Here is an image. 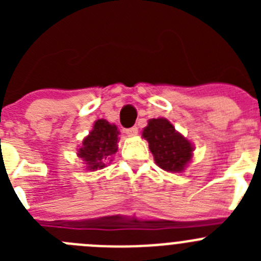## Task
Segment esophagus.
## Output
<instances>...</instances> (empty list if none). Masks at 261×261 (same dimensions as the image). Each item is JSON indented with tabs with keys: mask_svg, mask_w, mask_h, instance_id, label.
Here are the masks:
<instances>
[{
	"mask_svg": "<svg viewBox=\"0 0 261 261\" xmlns=\"http://www.w3.org/2000/svg\"><path fill=\"white\" fill-rule=\"evenodd\" d=\"M125 133L128 136H136L138 133V128H137V126H132V128H128V129H125Z\"/></svg>",
	"mask_w": 261,
	"mask_h": 261,
	"instance_id": "esophagus-1",
	"label": "esophagus"
}]
</instances>
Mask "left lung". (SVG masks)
I'll return each instance as SVG.
<instances>
[{"label": "left lung", "instance_id": "1", "mask_svg": "<svg viewBox=\"0 0 261 261\" xmlns=\"http://www.w3.org/2000/svg\"><path fill=\"white\" fill-rule=\"evenodd\" d=\"M142 136L149 142V149L153 153L155 163L166 171H183L192 158L193 147L191 142L177 133L168 120H149Z\"/></svg>", "mask_w": 261, "mask_h": 261}]
</instances>
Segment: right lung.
<instances>
[{"label": "right lung", "instance_id": "right-lung-1", "mask_svg": "<svg viewBox=\"0 0 261 261\" xmlns=\"http://www.w3.org/2000/svg\"><path fill=\"white\" fill-rule=\"evenodd\" d=\"M117 130L116 125H112L106 120L95 121L94 129L82 142V147L78 150V156L84 159L87 170L103 168L106 161L111 159L117 151Z\"/></svg>", "mask_w": 261, "mask_h": 261}]
</instances>
